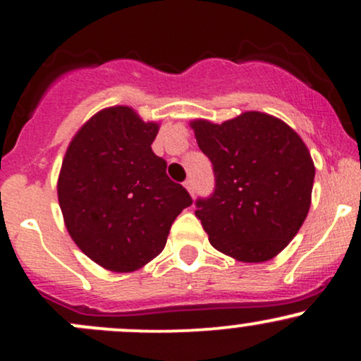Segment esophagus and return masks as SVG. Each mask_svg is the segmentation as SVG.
Returning a JSON list of instances; mask_svg holds the SVG:
<instances>
[{"label":"esophagus","mask_w":361,"mask_h":361,"mask_svg":"<svg viewBox=\"0 0 361 361\" xmlns=\"http://www.w3.org/2000/svg\"><path fill=\"white\" fill-rule=\"evenodd\" d=\"M183 185H185V188L188 190V192H190V195H193V193H195V183H193L192 178H186Z\"/></svg>","instance_id":"1"}]
</instances>
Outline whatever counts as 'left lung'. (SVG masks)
<instances>
[{
	"label": "left lung",
	"instance_id": "left-lung-1",
	"mask_svg": "<svg viewBox=\"0 0 361 361\" xmlns=\"http://www.w3.org/2000/svg\"><path fill=\"white\" fill-rule=\"evenodd\" d=\"M192 127L215 178L210 197L195 202L210 244L244 263L271 259L307 217L316 175L309 149L287 123L261 111Z\"/></svg>",
	"mask_w": 361,
	"mask_h": 361
}]
</instances>
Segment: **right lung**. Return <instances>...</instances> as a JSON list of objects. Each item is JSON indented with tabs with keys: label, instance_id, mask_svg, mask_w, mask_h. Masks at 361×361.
Here are the masks:
<instances>
[{
	"label": "right lung",
	"instance_id": "obj_1",
	"mask_svg": "<svg viewBox=\"0 0 361 361\" xmlns=\"http://www.w3.org/2000/svg\"><path fill=\"white\" fill-rule=\"evenodd\" d=\"M159 126L128 106L93 115L69 144L57 195L66 227L88 258L134 271L156 258L178 214L193 204L152 152Z\"/></svg>",
	"mask_w": 361,
	"mask_h": 361
}]
</instances>
